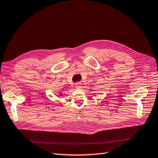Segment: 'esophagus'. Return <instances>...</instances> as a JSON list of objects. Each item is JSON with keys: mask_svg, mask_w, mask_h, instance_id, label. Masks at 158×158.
<instances>
[{"mask_svg": "<svg viewBox=\"0 0 158 158\" xmlns=\"http://www.w3.org/2000/svg\"><path fill=\"white\" fill-rule=\"evenodd\" d=\"M81 85H82V84H81V83H80V82L75 83V88H76V89H81Z\"/></svg>", "mask_w": 158, "mask_h": 158, "instance_id": "34e87169", "label": "esophagus"}]
</instances>
